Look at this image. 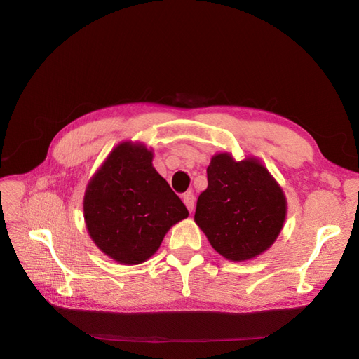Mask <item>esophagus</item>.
<instances>
[{
	"label": "esophagus",
	"instance_id": "esophagus-1",
	"mask_svg": "<svg viewBox=\"0 0 359 359\" xmlns=\"http://www.w3.org/2000/svg\"><path fill=\"white\" fill-rule=\"evenodd\" d=\"M182 201H184V203H186L187 210H189L190 212H193V211H194V194H193V191H187V193H184Z\"/></svg>",
	"mask_w": 359,
	"mask_h": 359
}]
</instances>
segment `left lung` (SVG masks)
I'll list each match as a JSON object with an SVG mask.
<instances>
[{"instance_id": "1", "label": "left lung", "mask_w": 359, "mask_h": 359, "mask_svg": "<svg viewBox=\"0 0 359 359\" xmlns=\"http://www.w3.org/2000/svg\"><path fill=\"white\" fill-rule=\"evenodd\" d=\"M208 187L201 193L194 222L217 253L232 262L255 259L276 243L287 212L280 184L256 157L212 156Z\"/></svg>"}]
</instances>
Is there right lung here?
Wrapping results in <instances>:
<instances>
[{
    "mask_svg": "<svg viewBox=\"0 0 359 359\" xmlns=\"http://www.w3.org/2000/svg\"><path fill=\"white\" fill-rule=\"evenodd\" d=\"M153 157L142 142L118 144L85 190L86 231L121 265L145 262L170 227L189 217L186 205L154 169Z\"/></svg>",
    "mask_w": 359,
    "mask_h": 359,
    "instance_id": "1",
    "label": "right lung"
}]
</instances>
